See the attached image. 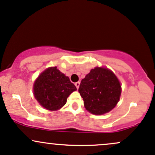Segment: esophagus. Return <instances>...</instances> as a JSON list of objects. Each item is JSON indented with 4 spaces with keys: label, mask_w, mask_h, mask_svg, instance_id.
Segmentation results:
<instances>
[{
    "label": "esophagus",
    "mask_w": 155,
    "mask_h": 155,
    "mask_svg": "<svg viewBox=\"0 0 155 155\" xmlns=\"http://www.w3.org/2000/svg\"><path fill=\"white\" fill-rule=\"evenodd\" d=\"M80 84H81V83H80V82H76L75 84H74V85H75V86H76V88H77V89H78V88H79Z\"/></svg>",
    "instance_id": "esophagus-1"
}]
</instances>
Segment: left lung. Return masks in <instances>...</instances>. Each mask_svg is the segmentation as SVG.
<instances>
[{"instance_id":"1","label":"left lung","mask_w":155,"mask_h":155,"mask_svg":"<svg viewBox=\"0 0 155 155\" xmlns=\"http://www.w3.org/2000/svg\"><path fill=\"white\" fill-rule=\"evenodd\" d=\"M78 91L86 110L94 114H104L117 105L121 86L112 71L96 67L81 81Z\"/></svg>"}]
</instances>
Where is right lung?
Wrapping results in <instances>:
<instances>
[{
  "mask_svg": "<svg viewBox=\"0 0 155 155\" xmlns=\"http://www.w3.org/2000/svg\"><path fill=\"white\" fill-rule=\"evenodd\" d=\"M34 94L39 104L48 110L64 106L76 87L57 67H50L41 73L34 84Z\"/></svg>",
  "mask_w": 155,
  "mask_h": 155,
  "instance_id": "add662e5",
  "label": "right lung"
}]
</instances>
